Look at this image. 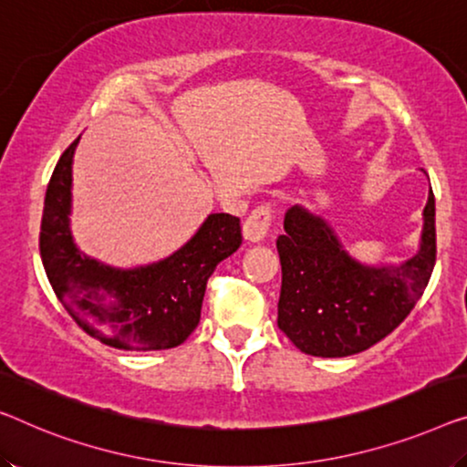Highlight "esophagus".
<instances>
[{
  "label": "esophagus",
  "instance_id": "obj_1",
  "mask_svg": "<svg viewBox=\"0 0 467 467\" xmlns=\"http://www.w3.org/2000/svg\"><path fill=\"white\" fill-rule=\"evenodd\" d=\"M270 222H273V210L268 205H262L249 213V218L243 222V236L252 243L264 241V236L268 234Z\"/></svg>",
  "mask_w": 467,
  "mask_h": 467
}]
</instances>
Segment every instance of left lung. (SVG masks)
Listing matches in <instances>:
<instances>
[{"mask_svg": "<svg viewBox=\"0 0 467 467\" xmlns=\"http://www.w3.org/2000/svg\"><path fill=\"white\" fill-rule=\"evenodd\" d=\"M276 239L283 283L278 329L310 357L358 354L399 327L428 287L436 262V207L430 189L420 249L400 264H365L346 252L323 215L304 205L285 213Z\"/></svg>", "mask_w": 467, "mask_h": 467, "instance_id": "8db88e82", "label": "left lung"}]
</instances>
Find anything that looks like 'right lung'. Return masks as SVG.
Returning a JSON list of instances; mask_svg holds the SVG:
<instances>
[{
	"label": "right lung",
	"instance_id": "obj_1",
	"mask_svg": "<svg viewBox=\"0 0 467 467\" xmlns=\"http://www.w3.org/2000/svg\"><path fill=\"white\" fill-rule=\"evenodd\" d=\"M79 138L54 167L41 215L39 252L54 294L102 344L136 352L176 348L197 329L207 278L241 247V222L231 213H210L182 247L144 266L117 268L94 260L71 233Z\"/></svg>",
	"mask_w": 467,
	"mask_h": 467
}]
</instances>
